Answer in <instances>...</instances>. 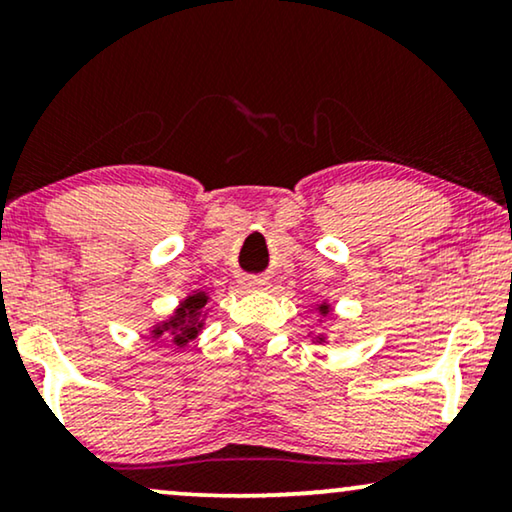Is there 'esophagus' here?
Returning <instances> with one entry per match:
<instances>
[{
  "instance_id": "esophagus-1",
  "label": "esophagus",
  "mask_w": 512,
  "mask_h": 512,
  "mask_svg": "<svg viewBox=\"0 0 512 512\" xmlns=\"http://www.w3.org/2000/svg\"><path fill=\"white\" fill-rule=\"evenodd\" d=\"M244 289H249V291H263V289H268V279L249 277L247 282H244Z\"/></svg>"
}]
</instances>
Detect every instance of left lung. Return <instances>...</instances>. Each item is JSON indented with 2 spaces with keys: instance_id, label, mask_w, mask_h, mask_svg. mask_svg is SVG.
<instances>
[{
  "instance_id": "8db88e82",
  "label": "left lung",
  "mask_w": 512,
  "mask_h": 512,
  "mask_svg": "<svg viewBox=\"0 0 512 512\" xmlns=\"http://www.w3.org/2000/svg\"><path fill=\"white\" fill-rule=\"evenodd\" d=\"M317 310H319L321 317H326V314H331V305L321 303V305L317 307ZM317 342H326V335H317Z\"/></svg>"
}]
</instances>
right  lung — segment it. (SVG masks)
I'll use <instances>...</instances> for the list:
<instances>
[{"mask_svg": "<svg viewBox=\"0 0 512 512\" xmlns=\"http://www.w3.org/2000/svg\"><path fill=\"white\" fill-rule=\"evenodd\" d=\"M207 303L209 296L205 291L191 293V296L181 300L170 319L160 321V324L151 328V335L153 338H170L172 345L184 347L188 340L198 338L202 326H205V321H202V310H205Z\"/></svg>", "mask_w": 512, "mask_h": 512, "instance_id": "1", "label": "right lung"}]
</instances>
